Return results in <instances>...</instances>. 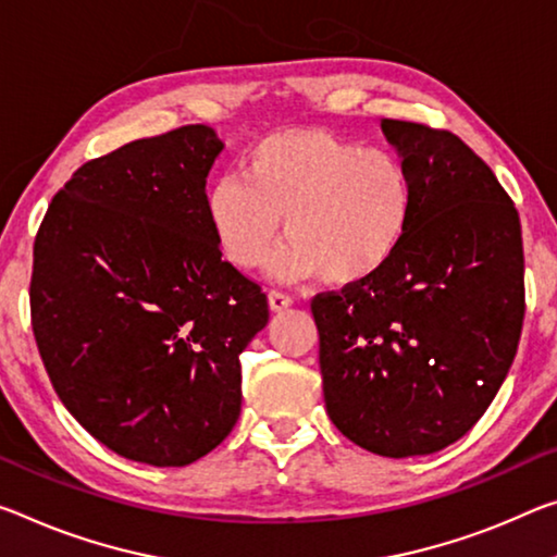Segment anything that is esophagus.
Masks as SVG:
<instances>
[{
	"label": "esophagus",
	"mask_w": 557,
	"mask_h": 557,
	"mask_svg": "<svg viewBox=\"0 0 557 557\" xmlns=\"http://www.w3.org/2000/svg\"><path fill=\"white\" fill-rule=\"evenodd\" d=\"M268 299H270V310L272 312H282V310H287L289 305H293V297H289L287 293H280V289H270Z\"/></svg>",
	"instance_id": "esophagus-1"
}]
</instances>
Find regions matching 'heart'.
<instances>
[{
    "label": "heart",
    "mask_w": 557,
    "mask_h": 557,
    "mask_svg": "<svg viewBox=\"0 0 557 557\" xmlns=\"http://www.w3.org/2000/svg\"><path fill=\"white\" fill-rule=\"evenodd\" d=\"M240 171L206 190L210 233L240 270L264 260L282 218L287 243L272 260L282 280L320 272L330 285H357L382 272L409 235L413 181L386 148L289 128L258 140Z\"/></svg>",
    "instance_id": "heart-1"
}]
</instances>
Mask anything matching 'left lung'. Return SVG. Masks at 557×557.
Here are the masks:
<instances>
[{
	"mask_svg": "<svg viewBox=\"0 0 557 557\" xmlns=\"http://www.w3.org/2000/svg\"><path fill=\"white\" fill-rule=\"evenodd\" d=\"M413 181L411 227L374 277L312 297L326 413L367 451L426 456L473 429L525 317L513 200L446 128L384 119Z\"/></svg>",
	"mask_w": 557,
	"mask_h": 557,
	"instance_id": "1",
	"label": "left lung"
}]
</instances>
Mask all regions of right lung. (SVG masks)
I'll return each instance as SVG.
<instances>
[{"instance_id":"obj_1","label":"right lung","mask_w":557,"mask_h":557,"mask_svg":"<svg viewBox=\"0 0 557 557\" xmlns=\"http://www.w3.org/2000/svg\"><path fill=\"white\" fill-rule=\"evenodd\" d=\"M220 151L190 123L94 158L34 240L32 330L51 386L131 461L178 469L223 444L240 417V351L270 320L268 295L210 233Z\"/></svg>"}]
</instances>
